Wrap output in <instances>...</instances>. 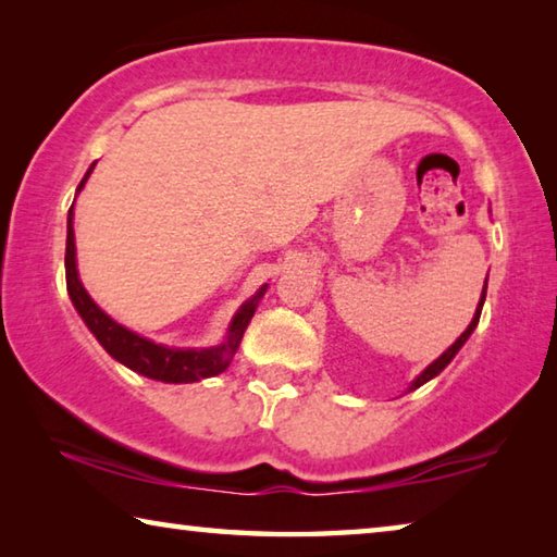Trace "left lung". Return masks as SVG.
<instances>
[{
    "mask_svg": "<svg viewBox=\"0 0 557 557\" xmlns=\"http://www.w3.org/2000/svg\"><path fill=\"white\" fill-rule=\"evenodd\" d=\"M484 299H486V285H484V292H482V299H479L476 314H474V319H471V324L467 326V332H465V334H461V336L457 338V342H455V344H451V346L447 348V351H445V354H442V356L437 358V361H435V363H430V366H428V369H425V371H422V373L418 375V379H414V381H412V385H410V391H414V388H420V385H422V383H428L430 379H435V375H437L440 371H445V369H447V363L451 361V358H455V356H457V351H459V348H461V346H465V342H467V338L471 336V332H474V329H476V324H479V317H482V307H484Z\"/></svg>",
    "mask_w": 557,
    "mask_h": 557,
    "instance_id": "obj_1",
    "label": "left lung"
}]
</instances>
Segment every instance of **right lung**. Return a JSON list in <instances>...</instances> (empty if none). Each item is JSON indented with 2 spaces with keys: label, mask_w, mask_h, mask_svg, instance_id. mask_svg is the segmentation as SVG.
Here are the masks:
<instances>
[{
  "label": "right lung",
  "mask_w": 557,
  "mask_h": 557,
  "mask_svg": "<svg viewBox=\"0 0 557 557\" xmlns=\"http://www.w3.org/2000/svg\"><path fill=\"white\" fill-rule=\"evenodd\" d=\"M96 166V164H92ZM92 166L88 169V174L83 176V182L78 186V191L86 184V178L90 176ZM73 206L69 211V235H65V287H69V295L73 307L78 309V314L83 317V322L88 324V329L100 342V346L106 351L117 358L120 363H125L127 369L135 373H143L147 379L154 381H164V383H191V381H201V379H211V375H219L225 369H228L233 354L238 351V344L248 329L252 314H256L258 299L265 295L268 285L262 287L256 297L245 301L240 307V312L233 317L231 329H228V342L213 348H169L162 344L149 342V338L137 336L129 329L120 326L117 322L102 312V309L90 299L86 287L81 285L78 280V270H75V238H73Z\"/></svg>",
  "instance_id": "right-lung-1"
}]
</instances>
